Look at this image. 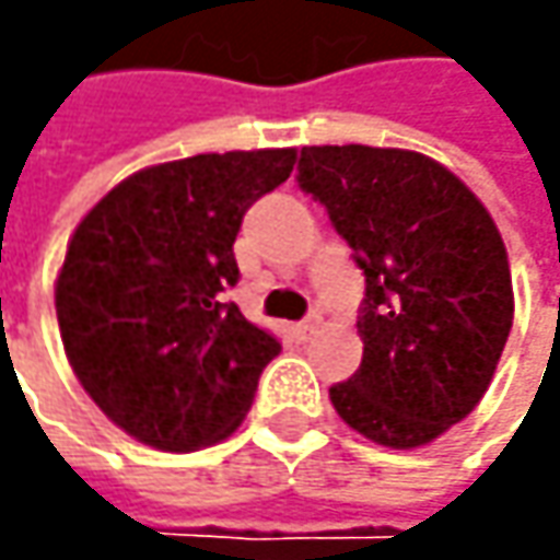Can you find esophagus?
<instances>
[{"instance_id": "1", "label": "esophagus", "mask_w": 560, "mask_h": 560, "mask_svg": "<svg viewBox=\"0 0 560 560\" xmlns=\"http://www.w3.org/2000/svg\"><path fill=\"white\" fill-rule=\"evenodd\" d=\"M320 324H324V317H320L317 312H312L305 320H299V324H295V336L305 342V339H312V336L320 330Z\"/></svg>"}]
</instances>
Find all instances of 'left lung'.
<instances>
[{"label":"left lung","instance_id":"left-lung-1","mask_svg":"<svg viewBox=\"0 0 560 560\" xmlns=\"http://www.w3.org/2000/svg\"><path fill=\"white\" fill-rule=\"evenodd\" d=\"M299 186L364 270V355L330 386L336 415L376 445L433 442L480 405L511 334L499 226L448 167L411 149L305 145Z\"/></svg>","mask_w":560,"mask_h":560}]
</instances>
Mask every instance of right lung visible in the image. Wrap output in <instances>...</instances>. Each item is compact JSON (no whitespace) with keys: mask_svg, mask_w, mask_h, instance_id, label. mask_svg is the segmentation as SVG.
Returning <instances> with one entry per match:
<instances>
[{"mask_svg":"<svg viewBox=\"0 0 560 560\" xmlns=\"http://www.w3.org/2000/svg\"><path fill=\"white\" fill-rule=\"evenodd\" d=\"M295 149L208 152L142 167L77 224L55 280L65 355L124 433L162 452L226 440L280 342L221 302L252 202Z\"/></svg>","mask_w":560,"mask_h":560,"instance_id":"add662e5","label":"right lung"}]
</instances>
